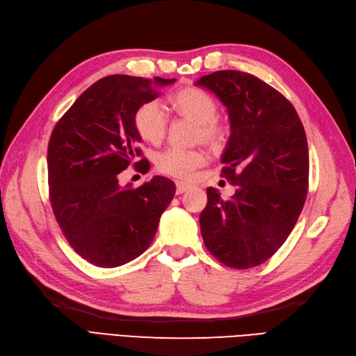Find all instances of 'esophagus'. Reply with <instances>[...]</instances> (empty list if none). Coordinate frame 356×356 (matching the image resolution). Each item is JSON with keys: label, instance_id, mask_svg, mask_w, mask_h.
<instances>
[{"label": "esophagus", "instance_id": "obj_1", "mask_svg": "<svg viewBox=\"0 0 356 356\" xmlns=\"http://www.w3.org/2000/svg\"><path fill=\"white\" fill-rule=\"evenodd\" d=\"M190 184H185V182H176V193L177 194H182L186 190H190Z\"/></svg>", "mask_w": 356, "mask_h": 356}]
</instances>
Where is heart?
Wrapping results in <instances>:
<instances>
[{
  "instance_id": "b5f03b06",
  "label": "heart",
  "mask_w": 356,
  "mask_h": 356,
  "mask_svg": "<svg viewBox=\"0 0 356 356\" xmlns=\"http://www.w3.org/2000/svg\"><path fill=\"white\" fill-rule=\"evenodd\" d=\"M170 108L176 115L197 124V140H203L211 148H222L229 136V127L217 118L218 104L213 96L197 87H185L170 99ZM134 128L140 138L157 145L165 139L168 130V118L157 101H147L134 113ZM208 162L205 149L166 148L156 156V168L166 176L186 180L195 170Z\"/></svg>"
}]
</instances>
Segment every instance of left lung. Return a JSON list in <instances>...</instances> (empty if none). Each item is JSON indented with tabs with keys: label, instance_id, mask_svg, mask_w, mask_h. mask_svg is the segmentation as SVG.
I'll list each match as a JSON object with an SVG mask.
<instances>
[{
	"label": "left lung",
	"instance_id": "obj_1",
	"mask_svg": "<svg viewBox=\"0 0 356 356\" xmlns=\"http://www.w3.org/2000/svg\"><path fill=\"white\" fill-rule=\"evenodd\" d=\"M195 84L218 96L228 108L231 136L220 176L236 186L223 200L207 190L200 231L208 251L229 268L249 269L274 255L305 207L309 151L293 105L254 74L220 70Z\"/></svg>",
	"mask_w": 356,
	"mask_h": 356
}]
</instances>
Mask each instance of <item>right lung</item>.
Instances as JSON below:
<instances>
[{
  "mask_svg": "<svg viewBox=\"0 0 356 356\" xmlns=\"http://www.w3.org/2000/svg\"><path fill=\"white\" fill-rule=\"evenodd\" d=\"M176 79L111 74L90 86L53 128L49 197L56 222L82 259L116 268L145 252L176 185L156 176L139 188L119 185V172L142 157L134 113ZM145 174V157L135 162Z\"/></svg>",
  "mask_w": 356,
  "mask_h": 356,
  "instance_id": "obj_1",
  "label": "right lung"
}]
</instances>
